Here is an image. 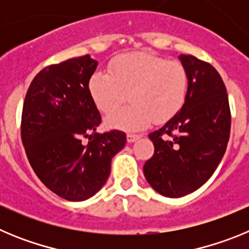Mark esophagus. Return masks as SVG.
Returning <instances> with one entry per match:
<instances>
[{
  "label": "esophagus",
  "mask_w": 249,
  "mask_h": 249,
  "mask_svg": "<svg viewBox=\"0 0 249 249\" xmlns=\"http://www.w3.org/2000/svg\"><path fill=\"white\" fill-rule=\"evenodd\" d=\"M138 138H140V136L135 135V133H128V135H127V141H128L129 143H132V142L137 141Z\"/></svg>",
  "instance_id": "obj_1"
}]
</instances>
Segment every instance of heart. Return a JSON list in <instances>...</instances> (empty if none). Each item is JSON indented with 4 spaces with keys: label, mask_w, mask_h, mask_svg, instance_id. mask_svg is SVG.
<instances>
[{
    "label": "heart",
    "mask_w": 249,
    "mask_h": 249,
    "mask_svg": "<svg viewBox=\"0 0 249 249\" xmlns=\"http://www.w3.org/2000/svg\"><path fill=\"white\" fill-rule=\"evenodd\" d=\"M94 105L109 113L130 94L131 105L106 118L107 126L123 131H141L151 124L172 120L183 107L188 91V73L181 62L146 52L117 56L109 72H94L89 81Z\"/></svg>",
    "instance_id": "b5f03b06"
}]
</instances>
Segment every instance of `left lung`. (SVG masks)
<instances>
[{"mask_svg": "<svg viewBox=\"0 0 249 249\" xmlns=\"http://www.w3.org/2000/svg\"><path fill=\"white\" fill-rule=\"evenodd\" d=\"M188 73L181 111L149 133L155 153L143 166L147 182L160 195L178 198L203 186L218 167L231 132V109L222 77L210 63L179 56Z\"/></svg>", "mask_w": 249, "mask_h": 249, "instance_id": "8db88e82", "label": "left lung"}]
</instances>
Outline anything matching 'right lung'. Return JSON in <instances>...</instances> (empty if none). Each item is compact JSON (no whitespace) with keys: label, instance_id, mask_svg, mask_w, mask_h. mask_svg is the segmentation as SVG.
<instances>
[{"label":"right lung","instance_id":"obj_1","mask_svg":"<svg viewBox=\"0 0 249 249\" xmlns=\"http://www.w3.org/2000/svg\"><path fill=\"white\" fill-rule=\"evenodd\" d=\"M97 65L86 54L47 66L32 80L23 102L21 137L31 167L67 201H85L102 188L112 157L127 141L117 129L96 132L102 120L89 81ZM89 135L94 138L83 145Z\"/></svg>","mask_w":249,"mask_h":249}]
</instances>
